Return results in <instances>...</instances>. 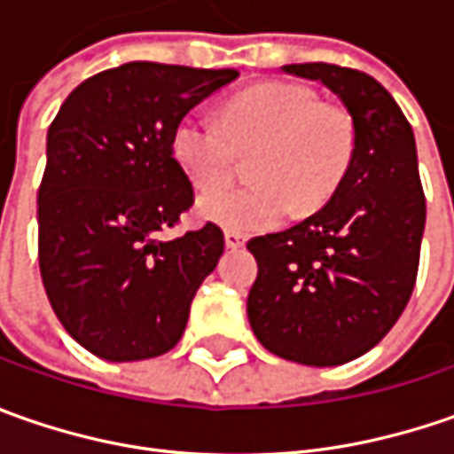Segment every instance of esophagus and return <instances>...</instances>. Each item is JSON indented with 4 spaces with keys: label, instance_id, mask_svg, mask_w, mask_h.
Returning <instances> with one entry per match:
<instances>
[{
    "label": "esophagus",
    "instance_id": "34e87169",
    "mask_svg": "<svg viewBox=\"0 0 454 454\" xmlns=\"http://www.w3.org/2000/svg\"><path fill=\"white\" fill-rule=\"evenodd\" d=\"M245 242H247V237L242 235V232H235V230H227V232H224V245L232 247V250L242 247Z\"/></svg>",
    "mask_w": 454,
    "mask_h": 454
}]
</instances>
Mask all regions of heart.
<instances>
[{
	"instance_id": "heart-1",
	"label": "heart",
	"mask_w": 454,
	"mask_h": 454,
	"mask_svg": "<svg viewBox=\"0 0 454 454\" xmlns=\"http://www.w3.org/2000/svg\"><path fill=\"white\" fill-rule=\"evenodd\" d=\"M176 164L197 189H217L250 156L254 182L201 197L200 212L235 232L270 230L298 207L331 200L356 153V126L339 103L301 82L270 80L224 103L219 121L184 115L171 133Z\"/></svg>"
}]
</instances>
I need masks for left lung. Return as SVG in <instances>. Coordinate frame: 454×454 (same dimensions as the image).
<instances>
[{"label":"left lung","instance_id":"8db88e82","mask_svg":"<svg viewBox=\"0 0 454 454\" xmlns=\"http://www.w3.org/2000/svg\"><path fill=\"white\" fill-rule=\"evenodd\" d=\"M283 70L340 98L356 153L321 212L247 242L257 260L247 318L275 356L339 366L392 331L417 283L427 209L414 133L389 90L361 70L331 62Z\"/></svg>","mask_w":454,"mask_h":454}]
</instances>
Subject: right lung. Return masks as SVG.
Listing matches in <instances>:
<instances>
[{"mask_svg": "<svg viewBox=\"0 0 454 454\" xmlns=\"http://www.w3.org/2000/svg\"><path fill=\"white\" fill-rule=\"evenodd\" d=\"M237 70L126 62L82 80L47 131L37 257L65 331L106 361L174 348L224 253L215 222L159 239L194 204L174 126Z\"/></svg>", "mask_w": 454, "mask_h": 454, "instance_id": "1", "label": "right lung"}]
</instances>
